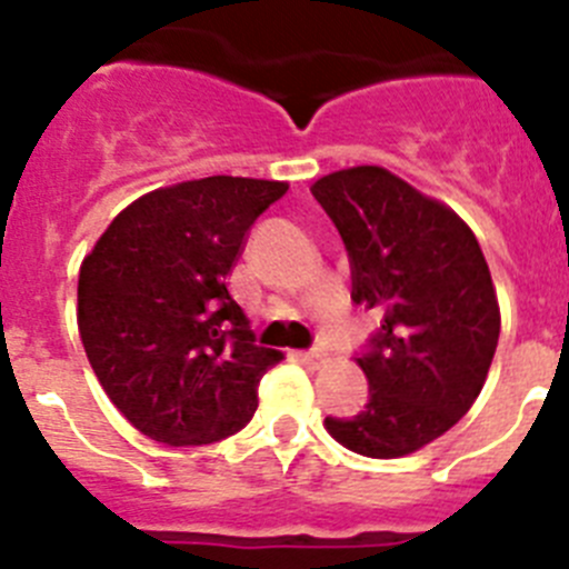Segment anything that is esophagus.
Listing matches in <instances>:
<instances>
[{"mask_svg": "<svg viewBox=\"0 0 569 569\" xmlns=\"http://www.w3.org/2000/svg\"><path fill=\"white\" fill-rule=\"evenodd\" d=\"M296 359H299L301 365L316 367L321 361V353H319V350H299V353H296Z\"/></svg>", "mask_w": 569, "mask_h": 569, "instance_id": "34e87169", "label": "esophagus"}]
</instances>
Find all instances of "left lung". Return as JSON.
Wrapping results in <instances>:
<instances>
[{
	"label": "left lung",
	"mask_w": 569,
	"mask_h": 569,
	"mask_svg": "<svg viewBox=\"0 0 569 569\" xmlns=\"http://www.w3.org/2000/svg\"><path fill=\"white\" fill-rule=\"evenodd\" d=\"M310 193L345 241L350 299L381 316L356 359L370 385L365 410L325 425L370 459L413 453L485 387L501 330L485 253L453 210L385 168L321 176Z\"/></svg>",
	"instance_id": "8db88e82"
}]
</instances>
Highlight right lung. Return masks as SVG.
<instances>
[{
	"mask_svg": "<svg viewBox=\"0 0 569 569\" xmlns=\"http://www.w3.org/2000/svg\"><path fill=\"white\" fill-rule=\"evenodd\" d=\"M284 182L208 176L116 216L79 270V336L119 413L170 447L213 445L253 419L279 350L256 345L228 293L244 233Z\"/></svg>",
	"mask_w": 569,
	"mask_h": 569,
	"instance_id": "add662e5",
	"label": "right lung"
}]
</instances>
